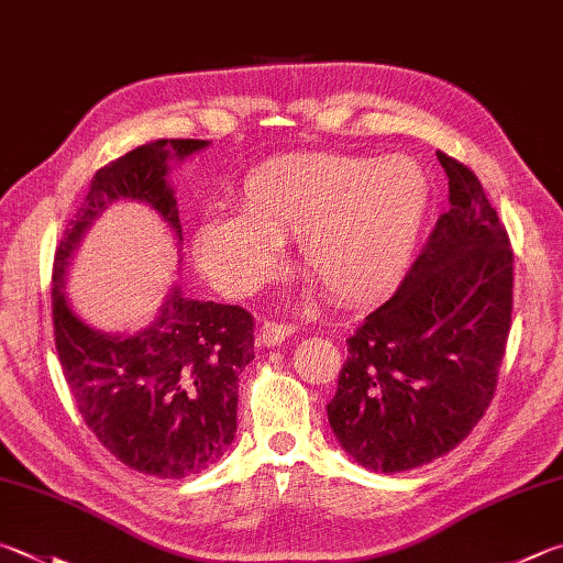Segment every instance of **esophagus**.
<instances>
[{
	"instance_id": "esophagus-1",
	"label": "esophagus",
	"mask_w": 563,
	"mask_h": 563,
	"mask_svg": "<svg viewBox=\"0 0 563 563\" xmlns=\"http://www.w3.org/2000/svg\"><path fill=\"white\" fill-rule=\"evenodd\" d=\"M295 332L292 322H283V320H265L261 324L258 332V344L263 346H278L283 344L288 336Z\"/></svg>"
}]
</instances>
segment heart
<instances>
[{
	"label": "heart",
	"instance_id": "obj_1",
	"mask_svg": "<svg viewBox=\"0 0 563 563\" xmlns=\"http://www.w3.org/2000/svg\"><path fill=\"white\" fill-rule=\"evenodd\" d=\"M243 217H211L194 233L201 271L249 295L283 268L280 241L300 239L305 271L342 300H369L406 273L433 203L416 159L288 155L243 179Z\"/></svg>",
	"mask_w": 563,
	"mask_h": 563
}]
</instances>
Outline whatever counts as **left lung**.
<instances>
[{
	"mask_svg": "<svg viewBox=\"0 0 563 563\" xmlns=\"http://www.w3.org/2000/svg\"><path fill=\"white\" fill-rule=\"evenodd\" d=\"M451 209L398 290L346 340L327 416L374 473L445 455L493 404L512 324L515 251L475 172L438 152Z\"/></svg>",
	"mask_w": 563,
	"mask_h": 563,
	"instance_id": "obj_1",
	"label": "left lung"
}]
</instances>
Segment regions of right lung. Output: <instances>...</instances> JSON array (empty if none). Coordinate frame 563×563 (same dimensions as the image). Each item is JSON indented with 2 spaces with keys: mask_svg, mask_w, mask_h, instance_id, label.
I'll return each instance as SVG.
<instances>
[{
  "mask_svg": "<svg viewBox=\"0 0 563 563\" xmlns=\"http://www.w3.org/2000/svg\"><path fill=\"white\" fill-rule=\"evenodd\" d=\"M201 147L207 140H155L100 167L51 273L56 352L78 413L120 463L167 479L207 470L236 435L239 374L255 356L253 314L175 290L150 330L120 340L78 320L64 295V273L88 223L122 197L147 201L181 241L167 159Z\"/></svg>",
  "mask_w": 563,
  "mask_h": 563,
  "instance_id": "right-lung-1",
  "label": "right lung"
}]
</instances>
